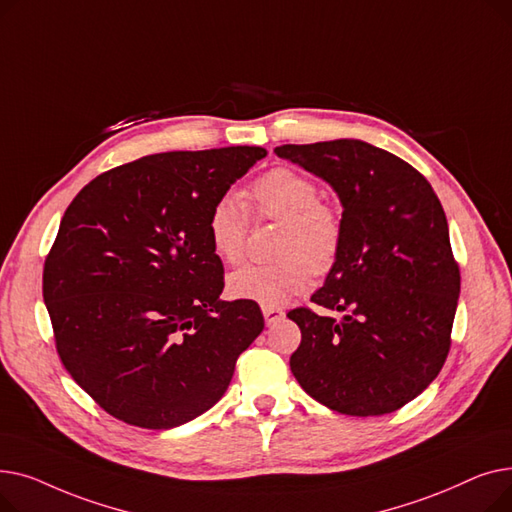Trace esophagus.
Returning a JSON list of instances; mask_svg holds the SVG:
<instances>
[{"label":"esophagus","mask_w":512,"mask_h":512,"mask_svg":"<svg viewBox=\"0 0 512 512\" xmlns=\"http://www.w3.org/2000/svg\"><path fill=\"white\" fill-rule=\"evenodd\" d=\"M261 311H263L267 326H274L276 321H280L284 317V311L280 307H261Z\"/></svg>","instance_id":"34e87169"}]
</instances>
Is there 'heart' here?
Segmentation results:
<instances>
[{"instance_id": "b5f03b06", "label": "heart", "mask_w": 512, "mask_h": 512, "mask_svg": "<svg viewBox=\"0 0 512 512\" xmlns=\"http://www.w3.org/2000/svg\"><path fill=\"white\" fill-rule=\"evenodd\" d=\"M249 201L263 218L284 220L276 263H249L228 278L230 297L261 307L286 305L303 294L317 270L326 272L342 245L340 215L319 201L317 184L290 168H274L249 188ZM249 211L236 195L226 193L209 209L207 236L224 263L245 257Z\"/></svg>"}]
</instances>
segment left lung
Returning a JSON list of instances; mask_svg holds the SVG:
<instances>
[{
    "label": "left lung",
    "instance_id": "1",
    "mask_svg": "<svg viewBox=\"0 0 512 512\" xmlns=\"http://www.w3.org/2000/svg\"><path fill=\"white\" fill-rule=\"evenodd\" d=\"M278 157L326 180L342 203V245L307 307L290 371L342 415H386L436 380L448 351L461 274L440 199L413 166L357 139L282 145Z\"/></svg>",
    "mask_w": 512,
    "mask_h": 512
}]
</instances>
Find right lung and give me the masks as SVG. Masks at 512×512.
<instances>
[{
    "mask_svg": "<svg viewBox=\"0 0 512 512\" xmlns=\"http://www.w3.org/2000/svg\"><path fill=\"white\" fill-rule=\"evenodd\" d=\"M265 155H147L103 172L68 205L43 301L66 371L116 419L170 429L203 415L261 334L257 303L220 299L224 265L207 215Z\"/></svg>",
    "mask_w": 512,
    "mask_h": 512,
    "instance_id": "add662e5",
    "label": "right lung"
}]
</instances>
